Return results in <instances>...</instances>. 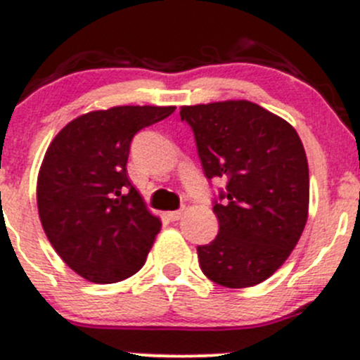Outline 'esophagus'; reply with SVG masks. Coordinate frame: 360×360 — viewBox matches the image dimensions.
<instances>
[{
	"label": "esophagus",
	"mask_w": 360,
	"mask_h": 360,
	"mask_svg": "<svg viewBox=\"0 0 360 360\" xmlns=\"http://www.w3.org/2000/svg\"><path fill=\"white\" fill-rule=\"evenodd\" d=\"M181 210H175V212H168L166 213V217H168V220H172V222H175V220H179L181 217Z\"/></svg>",
	"instance_id": "1"
}]
</instances>
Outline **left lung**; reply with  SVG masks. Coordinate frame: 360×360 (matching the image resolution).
<instances>
[{
  "mask_svg": "<svg viewBox=\"0 0 360 360\" xmlns=\"http://www.w3.org/2000/svg\"><path fill=\"white\" fill-rule=\"evenodd\" d=\"M180 117L206 179L227 181L213 201L219 234L198 247L201 271L229 289L257 285L287 261L308 220L304 147L287 120L245 99L181 106Z\"/></svg>",
  "mask_w": 360,
  "mask_h": 360,
  "instance_id": "left-lung-1",
  "label": "left lung"
}]
</instances>
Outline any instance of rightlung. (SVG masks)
<instances>
[{
  "instance_id": "1",
  "label": "right lung",
  "mask_w": 360,
  "mask_h": 360,
  "mask_svg": "<svg viewBox=\"0 0 360 360\" xmlns=\"http://www.w3.org/2000/svg\"><path fill=\"white\" fill-rule=\"evenodd\" d=\"M175 106H113L77 117L49 145L38 173L41 226L82 278L115 283L140 271L161 231L127 176L134 134Z\"/></svg>"
}]
</instances>
